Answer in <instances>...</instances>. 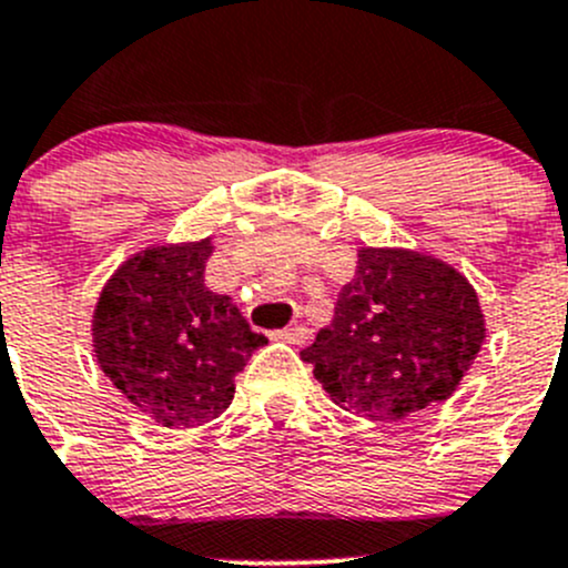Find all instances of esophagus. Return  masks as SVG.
Listing matches in <instances>:
<instances>
[{"label": "esophagus", "instance_id": "obj_1", "mask_svg": "<svg viewBox=\"0 0 568 568\" xmlns=\"http://www.w3.org/2000/svg\"><path fill=\"white\" fill-rule=\"evenodd\" d=\"M308 327L305 325H291V327H285V331H280L277 333V338H283V342H288V344H305L308 342Z\"/></svg>", "mask_w": 568, "mask_h": 568}]
</instances>
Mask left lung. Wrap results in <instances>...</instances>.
<instances>
[{
	"label": "left lung",
	"mask_w": 568,
	"mask_h": 568,
	"mask_svg": "<svg viewBox=\"0 0 568 568\" xmlns=\"http://www.w3.org/2000/svg\"><path fill=\"white\" fill-rule=\"evenodd\" d=\"M485 342L474 285L409 248H358L331 325L300 353L333 404L369 420H404L448 400Z\"/></svg>",
	"instance_id": "obj_1"
}]
</instances>
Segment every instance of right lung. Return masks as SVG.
Returning a JSON list of instances; mask_svg holds the SVG:
<instances>
[{
	"mask_svg": "<svg viewBox=\"0 0 568 568\" xmlns=\"http://www.w3.org/2000/svg\"><path fill=\"white\" fill-rule=\"evenodd\" d=\"M210 254V237L145 248L116 268L94 308L100 369L168 428L219 417L235 397V375L268 344L230 296L204 285Z\"/></svg>",
	"mask_w": 568,
	"mask_h": 568,
	"instance_id": "obj_1",
	"label": "right lung"
}]
</instances>
